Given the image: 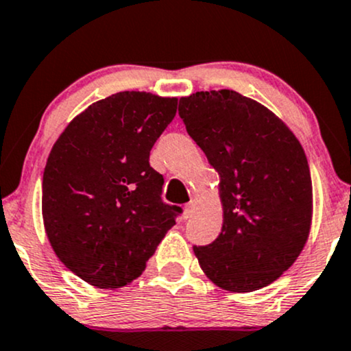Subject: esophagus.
I'll return each instance as SVG.
<instances>
[{
  "mask_svg": "<svg viewBox=\"0 0 351 351\" xmlns=\"http://www.w3.org/2000/svg\"><path fill=\"white\" fill-rule=\"evenodd\" d=\"M194 208H196V206H194V202H189V204H186V208H184V219H189L193 216Z\"/></svg>",
  "mask_w": 351,
  "mask_h": 351,
  "instance_id": "obj_1",
  "label": "esophagus"
}]
</instances>
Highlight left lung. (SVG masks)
Here are the masks:
<instances>
[{
	"label": "left lung",
	"instance_id": "obj_1",
	"mask_svg": "<svg viewBox=\"0 0 351 351\" xmlns=\"http://www.w3.org/2000/svg\"><path fill=\"white\" fill-rule=\"evenodd\" d=\"M188 134L219 175L222 229L194 247L199 267L230 293L276 281L301 255L312 226V180L301 142L258 101L237 91L180 99Z\"/></svg>",
	"mask_w": 351,
	"mask_h": 351
}]
</instances>
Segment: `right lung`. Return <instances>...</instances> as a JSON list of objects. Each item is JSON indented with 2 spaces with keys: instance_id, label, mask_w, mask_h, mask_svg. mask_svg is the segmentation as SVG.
Segmentation results:
<instances>
[{
  "instance_id": "add662e5",
  "label": "right lung",
  "mask_w": 351,
  "mask_h": 351,
  "mask_svg": "<svg viewBox=\"0 0 351 351\" xmlns=\"http://www.w3.org/2000/svg\"><path fill=\"white\" fill-rule=\"evenodd\" d=\"M178 98L122 91L96 101L53 143L42 180V219L58 260L88 285L128 286L145 269L176 206L160 199L150 150Z\"/></svg>"
}]
</instances>
